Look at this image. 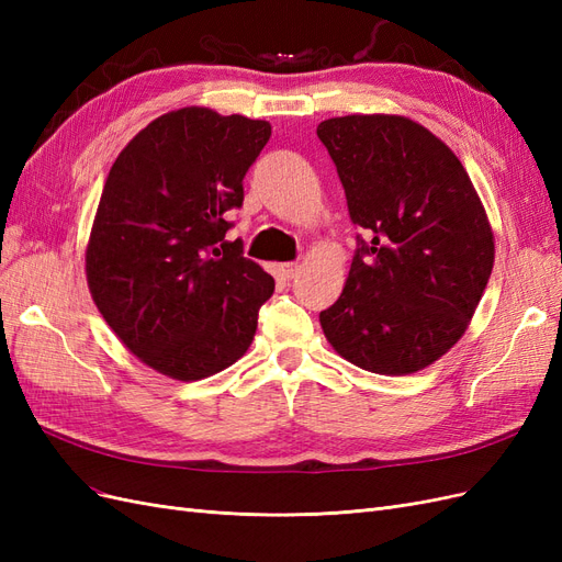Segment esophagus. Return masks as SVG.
Here are the masks:
<instances>
[{
	"instance_id": "1",
	"label": "esophagus",
	"mask_w": 562,
	"mask_h": 562,
	"mask_svg": "<svg viewBox=\"0 0 562 562\" xmlns=\"http://www.w3.org/2000/svg\"><path fill=\"white\" fill-rule=\"evenodd\" d=\"M281 271H283L285 279H295L297 271H300V265H297V262H285V265L281 267Z\"/></svg>"
}]
</instances>
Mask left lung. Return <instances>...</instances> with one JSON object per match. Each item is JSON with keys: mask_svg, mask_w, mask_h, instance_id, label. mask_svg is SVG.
<instances>
[{"mask_svg": "<svg viewBox=\"0 0 562 562\" xmlns=\"http://www.w3.org/2000/svg\"><path fill=\"white\" fill-rule=\"evenodd\" d=\"M316 135L366 232L321 328L349 363L411 375L440 359L479 307L495 262L485 209L462 161L413 119L335 116Z\"/></svg>", "mask_w": 562, "mask_h": 562, "instance_id": "8db88e82", "label": "left lung"}]
</instances>
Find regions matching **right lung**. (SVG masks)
I'll use <instances>...</instances> for the list:
<instances>
[{"mask_svg": "<svg viewBox=\"0 0 562 562\" xmlns=\"http://www.w3.org/2000/svg\"><path fill=\"white\" fill-rule=\"evenodd\" d=\"M271 126L182 108L147 124L110 168L87 248L98 312L143 363L203 380L250 347L274 279L227 241Z\"/></svg>", "mask_w": 562, "mask_h": 562, "instance_id": "add662e5", "label": "right lung"}]
</instances>
